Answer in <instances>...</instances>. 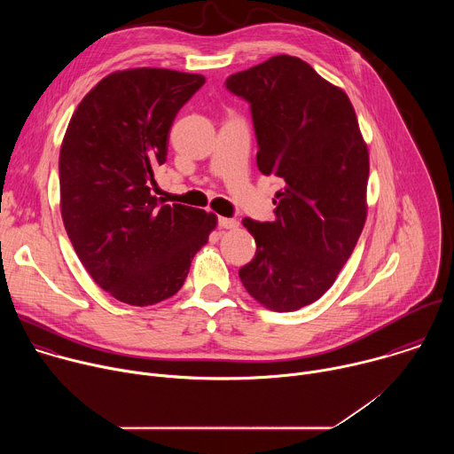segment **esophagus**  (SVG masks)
Returning <instances> with one entry per match:
<instances>
[{"mask_svg": "<svg viewBox=\"0 0 454 454\" xmlns=\"http://www.w3.org/2000/svg\"><path fill=\"white\" fill-rule=\"evenodd\" d=\"M217 226L224 228V230H233V228L239 226V223L235 219H230V217H219L217 219Z\"/></svg>", "mask_w": 454, "mask_h": 454, "instance_id": "esophagus-1", "label": "esophagus"}]
</instances>
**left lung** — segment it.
<instances>
[{"mask_svg": "<svg viewBox=\"0 0 454 454\" xmlns=\"http://www.w3.org/2000/svg\"><path fill=\"white\" fill-rule=\"evenodd\" d=\"M224 86L249 104L258 170L284 181L273 223L242 221L256 253L239 277L268 309L296 310L334 284L364 226L370 165L356 111L291 55L233 74Z\"/></svg>", "mask_w": 454, "mask_h": 454, "instance_id": "8db88e82", "label": "left lung"}]
</instances>
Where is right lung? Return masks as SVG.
Returning a JSON list of instances; mask_svg holds the SVG:
<instances>
[{
    "label": "right lung",
    "mask_w": 454,
    "mask_h": 454,
    "mask_svg": "<svg viewBox=\"0 0 454 454\" xmlns=\"http://www.w3.org/2000/svg\"><path fill=\"white\" fill-rule=\"evenodd\" d=\"M203 84V75L163 68L116 72L82 98L64 135V228L91 278L123 303L176 294L217 224L214 214L153 193L172 121Z\"/></svg>",
    "instance_id": "right-lung-1"
}]
</instances>
